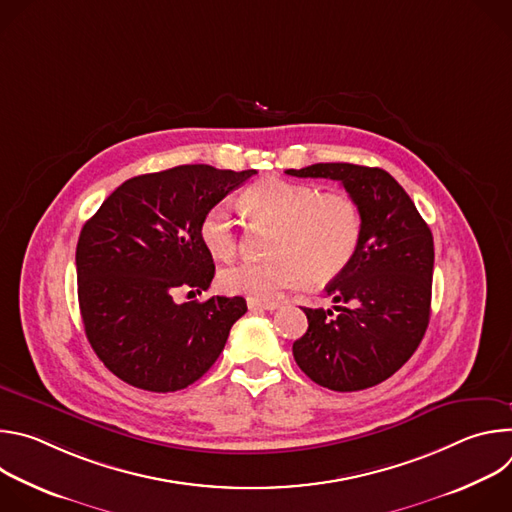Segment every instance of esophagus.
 Listing matches in <instances>:
<instances>
[{
  "label": "esophagus",
  "mask_w": 512,
  "mask_h": 512,
  "mask_svg": "<svg viewBox=\"0 0 512 512\" xmlns=\"http://www.w3.org/2000/svg\"><path fill=\"white\" fill-rule=\"evenodd\" d=\"M247 306H249V310H277L279 308L277 302H263V300H255V298H249Z\"/></svg>",
  "instance_id": "1"
}]
</instances>
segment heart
<instances>
[{
  "label": "heart",
  "mask_w": 512,
  "mask_h": 512,
  "mask_svg": "<svg viewBox=\"0 0 512 512\" xmlns=\"http://www.w3.org/2000/svg\"><path fill=\"white\" fill-rule=\"evenodd\" d=\"M241 200L253 221L275 227L269 247L273 257L225 267L218 283L227 294L267 302L306 281L326 285L348 269L360 247L362 212L350 194L271 176L249 186ZM198 235L218 261L237 251V229L225 206H210L202 214Z\"/></svg>",
  "instance_id": "heart-1"
}]
</instances>
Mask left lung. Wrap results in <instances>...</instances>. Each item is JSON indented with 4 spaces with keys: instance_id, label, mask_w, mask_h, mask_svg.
<instances>
[{
    "instance_id": "left-lung-1",
    "label": "left lung",
    "mask_w": 512,
    "mask_h": 512,
    "mask_svg": "<svg viewBox=\"0 0 512 512\" xmlns=\"http://www.w3.org/2000/svg\"><path fill=\"white\" fill-rule=\"evenodd\" d=\"M287 174L338 180L362 212L360 247L348 269L326 285L334 312L304 308L308 330L294 342V358L326 389L375 387L403 367L427 330L431 231L407 192L381 168L314 164Z\"/></svg>"
}]
</instances>
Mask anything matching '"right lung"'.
Segmentation results:
<instances>
[{
  "label": "right lung",
  "instance_id": "obj_1",
  "mask_svg": "<svg viewBox=\"0 0 512 512\" xmlns=\"http://www.w3.org/2000/svg\"><path fill=\"white\" fill-rule=\"evenodd\" d=\"M253 174L192 164L135 176L85 223L77 245L85 332L127 385L186 389L212 367L247 312L241 296L176 304L174 294L208 289L214 263L198 235L200 218Z\"/></svg>",
  "mask_w": 512,
  "mask_h": 512
}]
</instances>
